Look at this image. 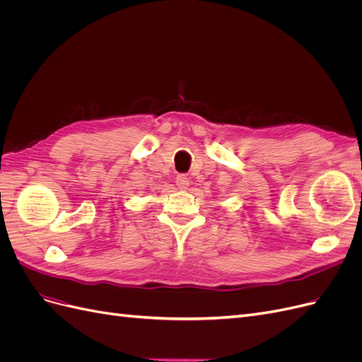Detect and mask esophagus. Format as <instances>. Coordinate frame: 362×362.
<instances>
[{"mask_svg": "<svg viewBox=\"0 0 362 362\" xmlns=\"http://www.w3.org/2000/svg\"><path fill=\"white\" fill-rule=\"evenodd\" d=\"M175 182H177L180 190H185V189L189 187V184H190V181H189V178H187V175H184V173L177 175V178H175Z\"/></svg>", "mask_w": 362, "mask_h": 362, "instance_id": "1", "label": "esophagus"}]
</instances>
